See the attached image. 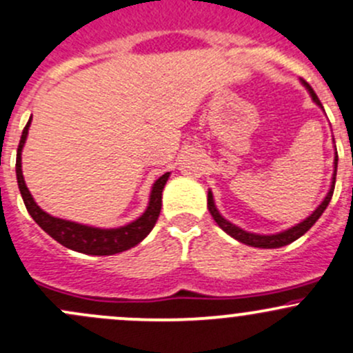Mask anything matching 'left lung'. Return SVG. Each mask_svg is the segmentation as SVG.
<instances>
[{
	"label": "left lung",
	"mask_w": 353,
	"mask_h": 353,
	"mask_svg": "<svg viewBox=\"0 0 353 353\" xmlns=\"http://www.w3.org/2000/svg\"><path fill=\"white\" fill-rule=\"evenodd\" d=\"M302 83H304V87L307 88V92H309V94H311L312 101H314L316 104H318L319 108L323 109L321 102H319L318 95H316L314 90H312V88H311V85L305 83L304 80H302ZM334 150H336V148H334ZM336 167H338V154H334V172H333V179H331V188H330L328 194H326V198L323 199L321 205H319L318 208H316L314 212H312L311 215L307 216V219L302 220V222L297 223V225L290 227V229L283 230V232L270 234V236H261V234H254V232H245V230L241 229V227L234 225L232 222H229V220H225L222 215H220V212H219V210H216V206H215V201H213L212 191H208V210H210V213H212L213 220H215V222L219 223L220 229L225 230V232L229 234L230 237L237 239V241H239V243L252 245V248H263V249L282 248V245H287V244L294 243V241H297L299 237L304 236V234L307 232V230L311 229V227L314 225L316 222H318L319 216L323 215V212H325V210H326V206L330 205L331 196H333L334 181H336Z\"/></svg>",
	"instance_id": "8db88e82"
}]
</instances>
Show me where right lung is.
Listing matches in <instances>:
<instances>
[{
  "instance_id": "right-lung-1",
  "label": "right lung",
  "mask_w": 353,
  "mask_h": 353,
  "mask_svg": "<svg viewBox=\"0 0 353 353\" xmlns=\"http://www.w3.org/2000/svg\"><path fill=\"white\" fill-rule=\"evenodd\" d=\"M30 121L28 119L27 126L23 128L22 138H20L19 150H17V181H19L20 194H22L27 212L30 213L32 219L35 220L39 227L59 244H63L68 249L73 251L83 252V254H94V256H110L117 254V252L128 251V249L134 248L140 244L145 237L150 234L154 229L157 219L160 215V208H162V191L165 186L169 174L165 172L160 176L152 186L150 201H148L147 210L141 216H138L134 222L128 223V225L117 227V229H99V227L81 225V223L70 222V220L56 219V216L46 213L37 203L32 198L30 191H28L27 184H25L23 174H22V150L25 140H27L28 128H30Z\"/></svg>"
}]
</instances>
